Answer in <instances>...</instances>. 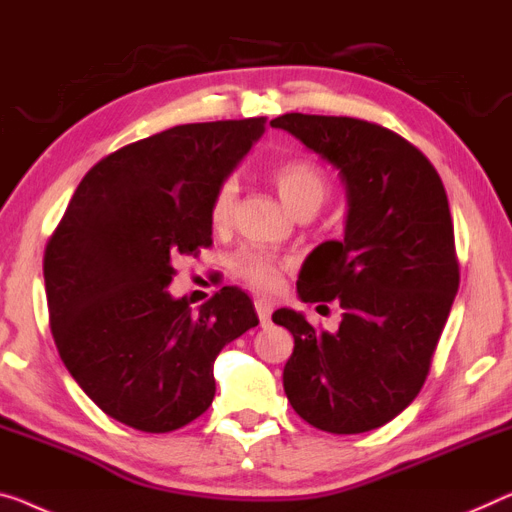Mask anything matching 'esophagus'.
<instances>
[{"instance_id": "esophagus-1", "label": "esophagus", "mask_w": 512, "mask_h": 512, "mask_svg": "<svg viewBox=\"0 0 512 512\" xmlns=\"http://www.w3.org/2000/svg\"><path fill=\"white\" fill-rule=\"evenodd\" d=\"M255 310H257V317L262 326H266L271 322V312H273V303L266 301V299H255Z\"/></svg>"}]
</instances>
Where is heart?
<instances>
[{
	"instance_id": "b5f03b06",
	"label": "heart",
	"mask_w": 512,
	"mask_h": 512,
	"mask_svg": "<svg viewBox=\"0 0 512 512\" xmlns=\"http://www.w3.org/2000/svg\"><path fill=\"white\" fill-rule=\"evenodd\" d=\"M271 177L276 183L282 202L294 213L303 207H322V202L329 197V179L322 167L315 160L303 156H289L278 160L271 167ZM239 200V181L227 177L218 183L216 193L211 197L209 216L216 227H225L230 223ZM236 276L259 292H271L280 285V273L287 262L264 250H241L234 259Z\"/></svg>"
}]
</instances>
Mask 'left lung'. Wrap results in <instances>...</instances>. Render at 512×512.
I'll return each instance as SVG.
<instances>
[{
    "label": "left lung",
    "mask_w": 512,
    "mask_h": 512,
    "mask_svg": "<svg viewBox=\"0 0 512 512\" xmlns=\"http://www.w3.org/2000/svg\"><path fill=\"white\" fill-rule=\"evenodd\" d=\"M271 126L340 170L349 204L345 239L312 250L296 282L303 303H340V329L273 312L294 335L282 386L317 430H375L423 388L460 287L444 183L414 144L370 121L289 112Z\"/></svg>",
    "instance_id": "obj_1"
}]
</instances>
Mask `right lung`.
Listing matches in <instances>:
<instances>
[{
    "instance_id": "obj_1",
    "label": "right lung",
    "mask_w": 512,
    "mask_h": 512,
    "mask_svg": "<svg viewBox=\"0 0 512 512\" xmlns=\"http://www.w3.org/2000/svg\"><path fill=\"white\" fill-rule=\"evenodd\" d=\"M266 117L167 128L126 144L80 181L43 257L61 361L105 414L172 432L216 395L213 361L259 324L223 287L193 312L167 292L174 266L211 246V197L264 133Z\"/></svg>"
}]
</instances>
